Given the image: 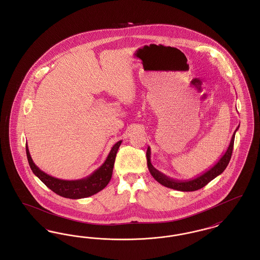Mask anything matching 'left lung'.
I'll return each mask as SVG.
<instances>
[{"instance_id": "8db88e82", "label": "left lung", "mask_w": 260, "mask_h": 260, "mask_svg": "<svg viewBox=\"0 0 260 260\" xmlns=\"http://www.w3.org/2000/svg\"><path fill=\"white\" fill-rule=\"evenodd\" d=\"M240 124L238 125V127L236 128L231 141L229 143V146L226 150V152L221 156V158L215 162V165H213L210 169L208 171H206L205 173L198 174V176L191 178V179H186V180H177V179H173L169 176H167L166 174L159 172L158 170H156L153 165L151 164V149L150 147L147 148L146 151V158H147V166H148V170L150 173L152 174V176L159 182L161 185L166 186L168 188H172L174 190H178V191H183V192H190V191H196L203 187L207 185L210 181L212 179H214L216 176H218L219 174L224 172V170L226 169V167L228 166L231 156H232V151L234 147V140H235L236 132L239 129Z\"/></svg>"}]
</instances>
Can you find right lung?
Segmentation results:
<instances>
[{
	"instance_id": "right-lung-1",
	"label": "right lung",
	"mask_w": 260,
	"mask_h": 260,
	"mask_svg": "<svg viewBox=\"0 0 260 260\" xmlns=\"http://www.w3.org/2000/svg\"><path fill=\"white\" fill-rule=\"evenodd\" d=\"M121 143H122V140L118 141L116 144L113 145L106 160L96 171H94L90 175H88L85 178L77 179V180L58 179L41 171L32 160L27 145H26V154H27V159L32 172L44 184H46L51 191H53L54 193H56L61 197L75 200V199L87 198L89 196H92L107 186L111 179L116 155Z\"/></svg>"
}]
</instances>
